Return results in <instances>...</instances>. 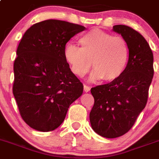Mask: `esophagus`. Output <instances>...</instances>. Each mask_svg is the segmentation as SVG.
I'll use <instances>...</instances> for the list:
<instances>
[{
	"mask_svg": "<svg viewBox=\"0 0 159 159\" xmlns=\"http://www.w3.org/2000/svg\"><path fill=\"white\" fill-rule=\"evenodd\" d=\"M90 89H90V87H89L88 85H85V84H84V91L85 92V93H88V92H89Z\"/></svg>",
	"mask_w": 159,
	"mask_h": 159,
	"instance_id": "esophagus-1",
	"label": "esophagus"
}]
</instances>
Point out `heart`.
<instances>
[{
	"instance_id": "b5f03b06",
	"label": "heart",
	"mask_w": 159,
	"mask_h": 159,
	"mask_svg": "<svg viewBox=\"0 0 159 159\" xmlns=\"http://www.w3.org/2000/svg\"><path fill=\"white\" fill-rule=\"evenodd\" d=\"M79 42L81 48L69 44L64 49L65 59L75 75L85 76L92 63L95 70L91 81L111 82L122 75L129 59V46L122 37L93 29L83 35Z\"/></svg>"
}]
</instances>
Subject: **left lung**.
I'll return each mask as SVG.
<instances>
[{
    "label": "left lung",
    "mask_w": 159,
    "mask_h": 159,
    "mask_svg": "<svg viewBox=\"0 0 159 159\" xmlns=\"http://www.w3.org/2000/svg\"><path fill=\"white\" fill-rule=\"evenodd\" d=\"M129 46V60L118 80L91 89L94 105L89 114L93 129L106 138H116L130 130L148 102L154 75L153 53L145 38L133 28L115 25Z\"/></svg>",
    "instance_id": "left-lung-1"
}]
</instances>
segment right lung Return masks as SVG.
<instances>
[{
	"instance_id": "add662e5",
	"label": "right lung",
	"mask_w": 159,
	"mask_h": 159,
	"mask_svg": "<svg viewBox=\"0 0 159 159\" xmlns=\"http://www.w3.org/2000/svg\"><path fill=\"white\" fill-rule=\"evenodd\" d=\"M85 27L57 19L35 23L16 51L12 92L23 121L41 132L56 129L70 105L81 96L83 84L64 58L66 44Z\"/></svg>"
}]
</instances>
